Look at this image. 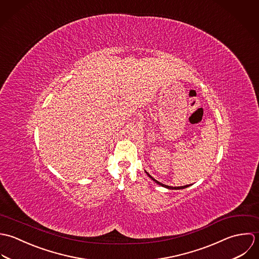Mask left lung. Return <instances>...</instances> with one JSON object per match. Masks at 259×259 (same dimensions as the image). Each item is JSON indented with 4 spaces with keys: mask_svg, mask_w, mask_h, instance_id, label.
<instances>
[{
    "mask_svg": "<svg viewBox=\"0 0 259 259\" xmlns=\"http://www.w3.org/2000/svg\"><path fill=\"white\" fill-rule=\"evenodd\" d=\"M146 172V171H145ZM146 174L155 182L157 183L158 185H160V186H162V187H165V188H167V189H172V190H179V189H184V188H187V187H189L191 184H189V185H184V186H178V187H173V186H168V185H165V184H162L161 182H159V181H157L156 179H154L148 172H146Z\"/></svg>",
    "mask_w": 259,
    "mask_h": 259,
    "instance_id": "obj_1",
    "label": "left lung"
}]
</instances>
